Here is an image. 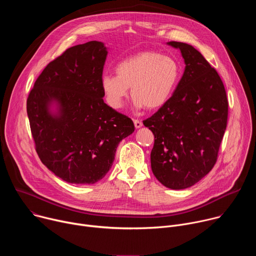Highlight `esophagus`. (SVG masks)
Returning a JSON list of instances; mask_svg holds the SVG:
<instances>
[{"mask_svg":"<svg viewBox=\"0 0 256 256\" xmlns=\"http://www.w3.org/2000/svg\"><path fill=\"white\" fill-rule=\"evenodd\" d=\"M134 124L136 128H140L142 126V122L140 120H134Z\"/></svg>","mask_w":256,"mask_h":256,"instance_id":"obj_1","label":"esophagus"}]
</instances>
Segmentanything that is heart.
<instances>
[{
	"mask_svg": "<svg viewBox=\"0 0 256 256\" xmlns=\"http://www.w3.org/2000/svg\"><path fill=\"white\" fill-rule=\"evenodd\" d=\"M116 76L104 75L101 88L112 108L122 106L128 88L136 108L156 110L173 96L181 75L180 64L153 50L140 52L116 64Z\"/></svg>",
	"mask_w": 256,
	"mask_h": 256,
	"instance_id": "1",
	"label": "heart"
}]
</instances>
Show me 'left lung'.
Here are the masks:
<instances>
[{
  "label": "left lung",
  "instance_id": "obj_1",
  "mask_svg": "<svg viewBox=\"0 0 256 256\" xmlns=\"http://www.w3.org/2000/svg\"><path fill=\"white\" fill-rule=\"evenodd\" d=\"M178 48L186 68L171 99L142 122L155 136L151 167L171 190H184L204 178L216 162L227 126L224 84L192 46L169 42Z\"/></svg>",
  "mask_w": 256,
  "mask_h": 256
}]
</instances>
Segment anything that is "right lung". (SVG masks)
Listing matches in <instances>:
<instances>
[{"instance_id":"right-lung-1","label":"right lung","mask_w":256,"mask_h":256,"mask_svg":"<svg viewBox=\"0 0 256 256\" xmlns=\"http://www.w3.org/2000/svg\"><path fill=\"white\" fill-rule=\"evenodd\" d=\"M107 48L89 42L50 62L27 98V114L42 162L68 184H93L112 168L132 120L103 101Z\"/></svg>"}]
</instances>
